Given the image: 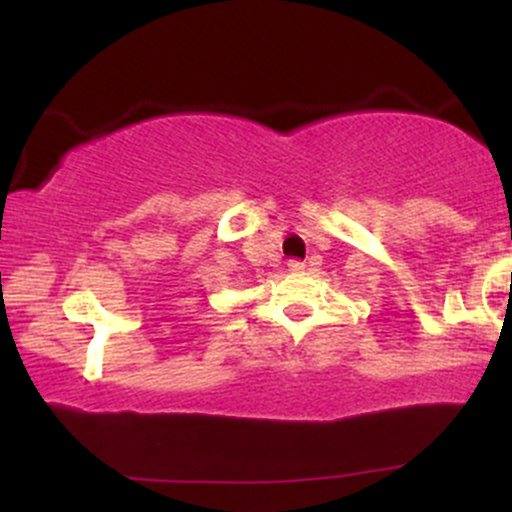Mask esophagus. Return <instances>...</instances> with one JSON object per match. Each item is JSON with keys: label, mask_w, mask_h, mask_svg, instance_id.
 I'll return each instance as SVG.
<instances>
[{"label": "esophagus", "mask_w": 512, "mask_h": 512, "mask_svg": "<svg viewBox=\"0 0 512 512\" xmlns=\"http://www.w3.org/2000/svg\"><path fill=\"white\" fill-rule=\"evenodd\" d=\"M303 267H305V264H303L301 260H291V262H289V272H293V274L303 272Z\"/></svg>", "instance_id": "34e87169"}]
</instances>
